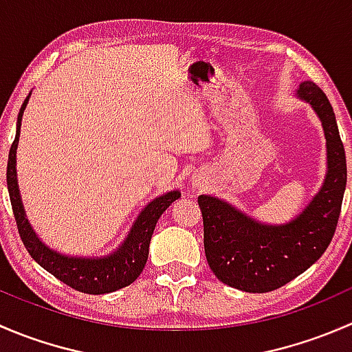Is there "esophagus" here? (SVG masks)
Masks as SVG:
<instances>
[{
    "label": "esophagus",
    "mask_w": 352,
    "mask_h": 352,
    "mask_svg": "<svg viewBox=\"0 0 352 352\" xmlns=\"http://www.w3.org/2000/svg\"><path fill=\"white\" fill-rule=\"evenodd\" d=\"M196 184H197V180H196Z\"/></svg>",
    "instance_id": "obj_1"
}]
</instances>
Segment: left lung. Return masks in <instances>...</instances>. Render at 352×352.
<instances>
[{"label": "left lung", "mask_w": 352, "mask_h": 352, "mask_svg": "<svg viewBox=\"0 0 352 352\" xmlns=\"http://www.w3.org/2000/svg\"><path fill=\"white\" fill-rule=\"evenodd\" d=\"M294 95L320 119L327 148L324 184L303 211L283 225H269L223 199L197 197L209 267L219 281L247 293L278 289L315 264L327 250L340 214L347 166L336 113L311 81H303Z\"/></svg>", "instance_id": "1"}]
</instances>
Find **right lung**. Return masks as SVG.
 Masks as SVG:
<instances>
[{
	"mask_svg": "<svg viewBox=\"0 0 352 352\" xmlns=\"http://www.w3.org/2000/svg\"><path fill=\"white\" fill-rule=\"evenodd\" d=\"M30 94L25 98L22 109L16 119V134L8 155V168H6V184H8L10 201H12L13 214H15L19 233L28 254L35 262L52 276L71 286L73 289L88 294H105L120 287L129 286L143 272L150 252L151 235L155 232L156 221L160 216L170 208L173 201L180 197V190H170L155 197L148 202L136 221L131 226L129 233L113 252L104 257H81V255H66L54 250L38 239L35 230L32 228L20 196L19 179H16V148L20 140V127H22V116L27 107Z\"/></svg>",
	"mask_w": 352,
	"mask_h": 352,
	"instance_id": "1",
	"label": "right lung"
}]
</instances>
